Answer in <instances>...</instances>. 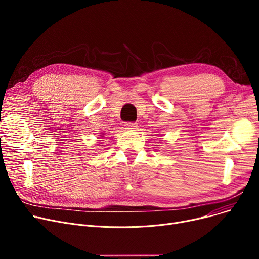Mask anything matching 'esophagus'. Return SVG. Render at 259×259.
<instances>
[{"label": "esophagus", "instance_id": "34e87169", "mask_svg": "<svg viewBox=\"0 0 259 259\" xmlns=\"http://www.w3.org/2000/svg\"><path fill=\"white\" fill-rule=\"evenodd\" d=\"M137 126H138V125H137V123H134V122H128V123L125 124V127L127 130H136Z\"/></svg>", "mask_w": 259, "mask_h": 259}]
</instances>
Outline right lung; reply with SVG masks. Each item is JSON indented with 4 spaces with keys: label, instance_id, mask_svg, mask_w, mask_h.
<instances>
[{
    "label": "right lung",
    "instance_id": "right-lung-1",
    "mask_svg": "<svg viewBox=\"0 0 259 259\" xmlns=\"http://www.w3.org/2000/svg\"><path fill=\"white\" fill-rule=\"evenodd\" d=\"M100 137H101V138H103V137H104V133H102V134L100 135Z\"/></svg>",
    "mask_w": 259,
    "mask_h": 259
}]
</instances>
